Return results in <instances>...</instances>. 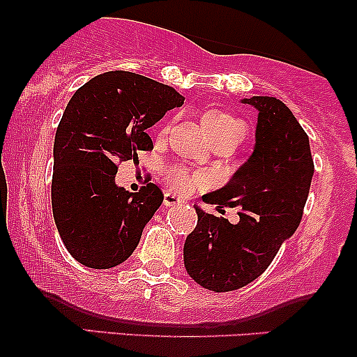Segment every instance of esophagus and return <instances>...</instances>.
Here are the masks:
<instances>
[{
	"label": "esophagus",
	"mask_w": 357,
	"mask_h": 357,
	"mask_svg": "<svg viewBox=\"0 0 357 357\" xmlns=\"http://www.w3.org/2000/svg\"><path fill=\"white\" fill-rule=\"evenodd\" d=\"M181 203L183 199H179L174 192H166L165 195V206H178Z\"/></svg>",
	"instance_id": "1"
}]
</instances>
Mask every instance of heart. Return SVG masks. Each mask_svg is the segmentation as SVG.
Here are the masks:
<instances>
[{
	"label": "heart",
	"mask_w": 357,
	"mask_h": 357,
	"mask_svg": "<svg viewBox=\"0 0 357 357\" xmlns=\"http://www.w3.org/2000/svg\"><path fill=\"white\" fill-rule=\"evenodd\" d=\"M203 126L213 142L223 137H243L245 132L243 122L228 110L221 109L208 110L203 116ZM169 181L176 190L190 191L196 184H202L203 178L198 174H190L183 167H174L169 173Z\"/></svg>",
	"instance_id": "1"
}]
</instances>
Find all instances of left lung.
Segmentation results:
<instances>
[{
    "mask_svg": "<svg viewBox=\"0 0 357 357\" xmlns=\"http://www.w3.org/2000/svg\"><path fill=\"white\" fill-rule=\"evenodd\" d=\"M241 102L258 110L253 153L228 184L203 196L210 204L240 206V221L195 206L198 225L183 250L186 272L213 292L241 289L267 270L301 223L314 176L309 137L292 110L275 97Z\"/></svg>",
    "mask_w": 357,
    "mask_h": 357,
    "instance_id": "1",
    "label": "left lung"
}]
</instances>
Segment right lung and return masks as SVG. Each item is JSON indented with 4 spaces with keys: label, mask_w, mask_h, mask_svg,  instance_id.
I'll return each instance as SVG.
<instances>
[{
    "label": "right lung",
    "mask_w": 357,
    "mask_h": 357,
    "mask_svg": "<svg viewBox=\"0 0 357 357\" xmlns=\"http://www.w3.org/2000/svg\"><path fill=\"white\" fill-rule=\"evenodd\" d=\"M183 100L169 85L124 70L100 73L73 93L53 144L52 208L79 264L112 268L132 255L165 196L154 183L139 192L117 186V165L153 151L146 130Z\"/></svg>",
    "instance_id": "obj_1"
}]
</instances>
